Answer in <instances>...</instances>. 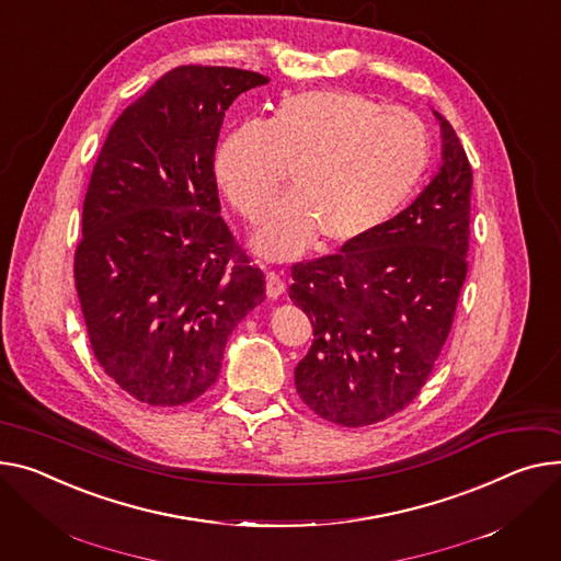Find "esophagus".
Returning <instances> with one entry per match:
<instances>
[{
  "label": "esophagus",
  "mask_w": 561,
  "mask_h": 561,
  "mask_svg": "<svg viewBox=\"0 0 561 561\" xmlns=\"http://www.w3.org/2000/svg\"><path fill=\"white\" fill-rule=\"evenodd\" d=\"M284 290H286L284 277L279 273H275V271H268L266 273V295L275 300V297H279Z\"/></svg>",
  "instance_id": "obj_1"
}]
</instances>
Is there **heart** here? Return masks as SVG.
Returning a JSON list of instances; mask_svg holds the SVG:
<instances>
[{
  "label": "heart",
  "instance_id": "1",
  "mask_svg": "<svg viewBox=\"0 0 561 561\" xmlns=\"http://www.w3.org/2000/svg\"><path fill=\"white\" fill-rule=\"evenodd\" d=\"M428 162L431 133L415 115L356 92L309 90L286 96L271 122L232 128L214 169L245 220L268 207L293 171V194L268 209L254 237L261 254L290 259L318 237L327 248H347L381 230Z\"/></svg>",
  "mask_w": 561,
  "mask_h": 561
}]
</instances>
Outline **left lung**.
Here are the masks:
<instances>
[{"instance_id": "obj_1", "label": "left lung", "mask_w": 561, "mask_h": 561, "mask_svg": "<svg viewBox=\"0 0 561 561\" xmlns=\"http://www.w3.org/2000/svg\"><path fill=\"white\" fill-rule=\"evenodd\" d=\"M437 119L444 162L413 205L365 241L290 268L288 295L316 339L295 390L327 422L356 428L401 413L449 339L469 268L473 175L456 130Z\"/></svg>"}]
</instances>
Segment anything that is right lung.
Instances as JSON below:
<instances>
[{
	"mask_svg": "<svg viewBox=\"0 0 561 561\" xmlns=\"http://www.w3.org/2000/svg\"><path fill=\"white\" fill-rule=\"evenodd\" d=\"M268 77L180 65L110 128L83 201L73 282L94 358L148 405L207 392L234 327L266 297L237 243L214 173L232 101Z\"/></svg>",
	"mask_w": 561,
	"mask_h": 561,
	"instance_id": "add662e5",
	"label": "right lung"
}]
</instances>
